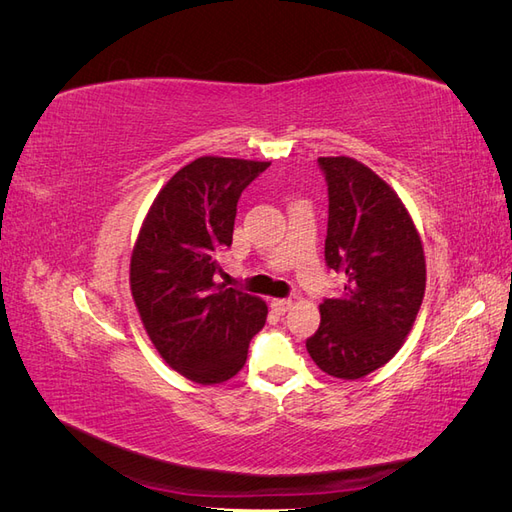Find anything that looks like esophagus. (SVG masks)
<instances>
[{"mask_svg": "<svg viewBox=\"0 0 512 512\" xmlns=\"http://www.w3.org/2000/svg\"><path fill=\"white\" fill-rule=\"evenodd\" d=\"M290 305H292L290 299H273V301H271L273 312H277V314H286L288 309H290Z\"/></svg>", "mask_w": 512, "mask_h": 512, "instance_id": "esophagus-1", "label": "esophagus"}]
</instances>
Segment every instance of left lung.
<instances>
[{
  "mask_svg": "<svg viewBox=\"0 0 512 512\" xmlns=\"http://www.w3.org/2000/svg\"><path fill=\"white\" fill-rule=\"evenodd\" d=\"M318 166L329 192L324 260L346 284L322 301L305 348L329 376L356 380L404 344L423 303L425 256L404 203L374 170L346 156Z\"/></svg>",
  "mask_w": 512,
  "mask_h": 512,
  "instance_id": "left-lung-1",
  "label": "left lung"
}]
</instances>
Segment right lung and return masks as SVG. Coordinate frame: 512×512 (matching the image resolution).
Here are the masks:
<instances>
[{
	"label": "right lung",
	"mask_w": 512,
	"mask_h": 512,
	"mask_svg": "<svg viewBox=\"0 0 512 512\" xmlns=\"http://www.w3.org/2000/svg\"><path fill=\"white\" fill-rule=\"evenodd\" d=\"M271 162L198 158L173 175L147 213L130 262V286L162 359L198 384L230 380L245 365L267 305L215 284L232 245L241 192Z\"/></svg>",
	"instance_id": "add662e5"
}]
</instances>
